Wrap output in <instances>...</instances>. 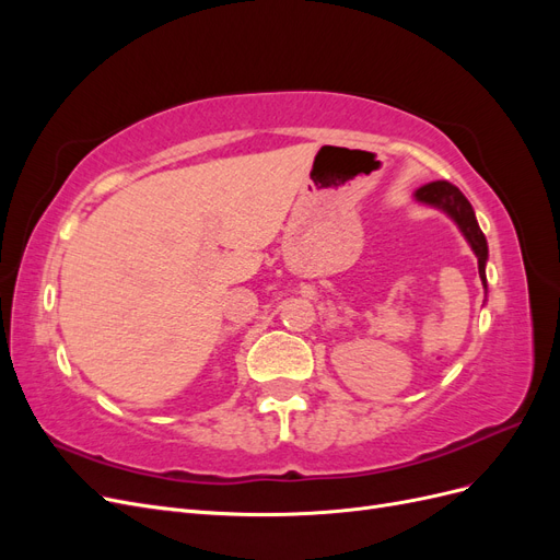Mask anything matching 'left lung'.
I'll return each mask as SVG.
<instances>
[{
    "mask_svg": "<svg viewBox=\"0 0 560 560\" xmlns=\"http://www.w3.org/2000/svg\"><path fill=\"white\" fill-rule=\"evenodd\" d=\"M416 198L422 202H430V206L442 208L444 212H448L455 219V224L460 226L474 254H477L479 276H481V282L486 284V259H488L486 235L481 233V229L477 224V217H474V210L469 206V200L463 196V191L448 182H432V184L420 186V189L416 191Z\"/></svg>",
    "mask_w": 560,
    "mask_h": 560,
    "instance_id": "left-lung-1",
    "label": "left lung"
}]
</instances>
